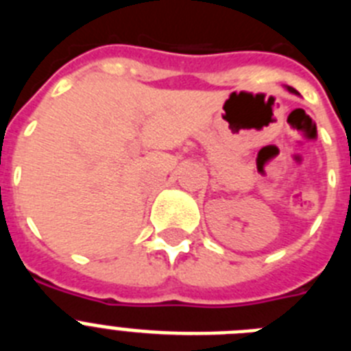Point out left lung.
<instances>
[{
	"mask_svg": "<svg viewBox=\"0 0 351 351\" xmlns=\"http://www.w3.org/2000/svg\"><path fill=\"white\" fill-rule=\"evenodd\" d=\"M288 91H290V93H295V95H297V91H295V89H293V88H288Z\"/></svg>",
	"mask_w": 351,
	"mask_h": 351,
	"instance_id": "8db88e82",
	"label": "left lung"
}]
</instances>
